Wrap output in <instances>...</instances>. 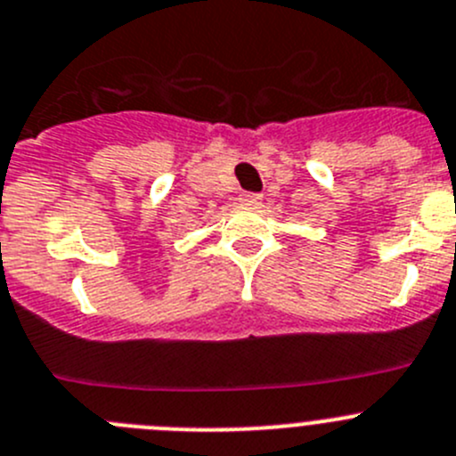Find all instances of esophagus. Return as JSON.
I'll list each match as a JSON object with an SVG mask.
<instances>
[{"label":"esophagus","mask_w":456,"mask_h":456,"mask_svg":"<svg viewBox=\"0 0 456 456\" xmlns=\"http://www.w3.org/2000/svg\"><path fill=\"white\" fill-rule=\"evenodd\" d=\"M240 202L245 204V207H261L263 195L261 193H242Z\"/></svg>","instance_id":"34e87169"}]
</instances>
